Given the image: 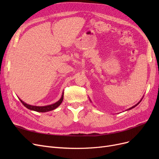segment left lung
I'll return each mask as SVG.
<instances>
[{
	"label": "left lung",
	"mask_w": 159,
	"mask_h": 159,
	"mask_svg": "<svg viewBox=\"0 0 159 159\" xmlns=\"http://www.w3.org/2000/svg\"><path fill=\"white\" fill-rule=\"evenodd\" d=\"M142 99H143V98H142V99H141L140 101H139V102H138V103H137L136 105H134V106H133V107H130V108H129V109H127L126 111H128V110H130V109H132L133 108H134V107H135L137 106V105H139V103H140V102H141V100H142ZM89 100H90V99H89ZM90 102H91V100H90Z\"/></svg>",
	"instance_id": "8db88e82"
}]
</instances>
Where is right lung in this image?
<instances>
[{
  "instance_id": "right-lung-1",
  "label": "right lung",
  "mask_w": 159,
  "mask_h": 159,
  "mask_svg": "<svg viewBox=\"0 0 159 159\" xmlns=\"http://www.w3.org/2000/svg\"><path fill=\"white\" fill-rule=\"evenodd\" d=\"M18 99H20L21 103L24 105V106L26 107L27 109L32 110V111H37V112L44 113V112H48V111H50L54 110V109H56L58 106H60V104L62 102V101H63V99H64V92L62 93L61 98L58 101H57V102L53 103V104H51V105H46V106H34V105H31L26 103L19 98H18Z\"/></svg>"
}]
</instances>
